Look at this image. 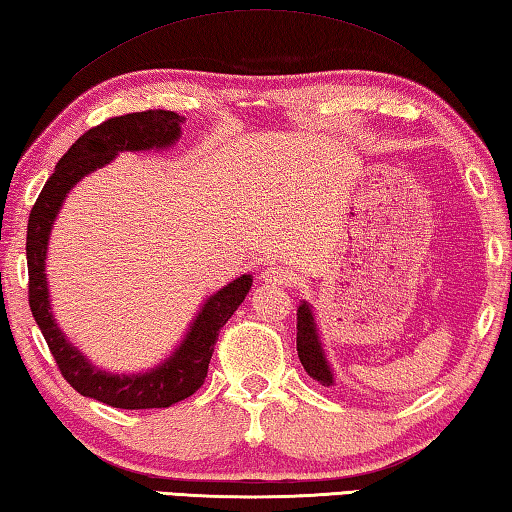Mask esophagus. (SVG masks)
<instances>
[{"label":"esophagus","instance_id":"esophagus-1","mask_svg":"<svg viewBox=\"0 0 512 512\" xmlns=\"http://www.w3.org/2000/svg\"><path fill=\"white\" fill-rule=\"evenodd\" d=\"M262 280L266 284H273V286H284V284H288L291 277H288V271L282 266H268L262 273Z\"/></svg>","mask_w":512,"mask_h":512}]
</instances>
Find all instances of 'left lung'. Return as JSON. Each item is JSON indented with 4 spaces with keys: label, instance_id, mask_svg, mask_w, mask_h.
I'll return each instance as SVG.
<instances>
[{
    "label": "left lung",
    "instance_id": "obj_1",
    "mask_svg": "<svg viewBox=\"0 0 512 512\" xmlns=\"http://www.w3.org/2000/svg\"><path fill=\"white\" fill-rule=\"evenodd\" d=\"M297 356H300L302 367L313 380H318L324 387L333 385V371L327 356H324L318 324H315L311 306L306 302H302L300 309H297Z\"/></svg>",
    "mask_w": 512,
    "mask_h": 512
}]
</instances>
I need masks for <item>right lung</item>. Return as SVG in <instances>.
Masks as SVG:
<instances>
[{
    "mask_svg": "<svg viewBox=\"0 0 512 512\" xmlns=\"http://www.w3.org/2000/svg\"><path fill=\"white\" fill-rule=\"evenodd\" d=\"M183 116L165 109H147L136 114L109 118L82 134L69 152L55 165V172L44 183L29 217L26 230V264H29V304L31 313L49 345L55 365L78 394L120 407V410H152L170 407L192 396L208 376V365L219 338V329L244 302L253 277L241 275L228 286L210 295L194 318L179 347L161 365L143 374H109L91 365L71 345L53 320L49 286H46V248L53 221L69 190L82 176L114 161L120 152L167 150L181 136Z\"/></svg>",
    "mask_w": 512,
    "mask_h": 512,
    "instance_id": "add662e5",
    "label": "right lung"
}]
</instances>
